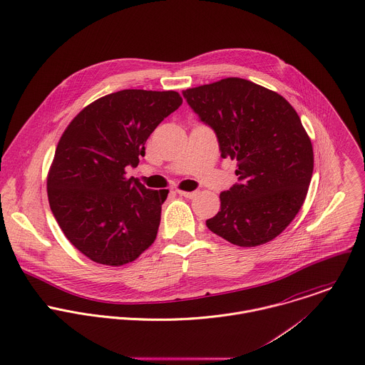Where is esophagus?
I'll return each instance as SVG.
<instances>
[{
  "label": "esophagus",
  "mask_w": 365,
  "mask_h": 365,
  "mask_svg": "<svg viewBox=\"0 0 365 365\" xmlns=\"http://www.w3.org/2000/svg\"><path fill=\"white\" fill-rule=\"evenodd\" d=\"M176 192H178V195H180L183 197H187V199H193L197 195V192H186V190H176Z\"/></svg>",
  "instance_id": "34e87169"
}]
</instances>
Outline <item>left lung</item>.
<instances>
[{"label":"left lung","instance_id":"8db88e82","mask_svg":"<svg viewBox=\"0 0 365 365\" xmlns=\"http://www.w3.org/2000/svg\"><path fill=\"white\" fill-rule=\"evenodd\" d=\"M219 140L221 158L237 160L240 183L220 193L210 231L238 247L278 237L296 217L313 173V146L291 104L277 91L227 77L183 91Z\"/></svg>","mask_w":365,"mask_h":365}]
</instances>
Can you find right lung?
Returning <instances> with one entry per match:
<instances>
[{
  "label": "right lung",
  "mask_w": 365,
  "mask_h": 365,
  "mask_svg": "<svg viewBox=\"0 0 365 365\" xmlns=\"http://www.w3.org/2000/svg\"><path fill=\"white\" fill-rule=\"evenodd\" d=\"M182 101L173 90H121L86 106L62 134L48 172L49 206L93 262L125 265L155 241L168 190L146 189L127 168H137L148 137Z\"/></svg>",
  "instance_id": "right-lung-1"
}]
</instances>
